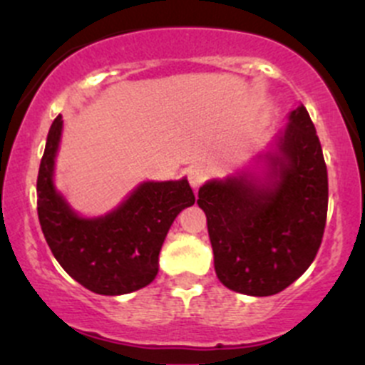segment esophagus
Wrapping results in <instances>:
<instances>
[{
  "label": "esophagus",
  "mask_w": 365,
  "mask_h": 365,
  "mask_svg": "<svg viewBox=\"0 0 365 365\" xmlns=\"http://www.w3.org/2000/svg\"><path fill=\"white\" fill-rule=\"evenodd\" d=\"M187 180H189L190 187H192L194 190H197L206 180V169L203 165H192V168L187 171Z\"/></svg>",
  "instance_id": "34e87169"
}]
</instances>
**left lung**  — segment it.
Listing matches in <instances>:
<instances>
[{
  "label": "left lung",
  "mask_w": 365,
  "mask_h": 365,
  "mask_svg": "<svg viewBox=\"0 0 365 365\" xmlns=\"http://www.w3.org/2000/svg\"><path fill=\"white\" fill-rule=\"evenodd\" d=\"M282 157H272L268 185L247 178L213 180L200 189L213 267L226 288L268 297L295 282L322 245L329 176L314 123L304 106L289 116Z\"/></svg>",
  "instance_id": "obj_1"
}]
</instances>
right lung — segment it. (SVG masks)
<instances>
[{
    "label": "right lung",
    "instance_id": "add662e5",
    "mask_svg": "<svg viewBox=\"0 0 365 365\" xmlns=\"http://www.w3.org/2000/svg\"><path fill=\"white\" fill-rule=\"evenodd\" d=\"M61 125V116L54 118L36 178V212L51 252L70 277L98 295L145 288L159 272L173 220L196 201L189 182H146L109 215L81 219L53 187Z\"/></svg>",
    "mask_w": 365,
    "mask_h": 365
}]
</instances>
